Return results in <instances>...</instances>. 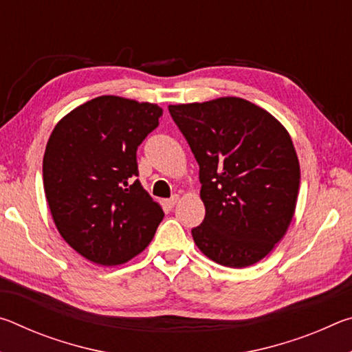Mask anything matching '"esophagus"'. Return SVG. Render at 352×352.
Listing matches in <instances>:
<instances>
[{
    "instance_id": "34e87169",
    "label": "esophagus",
    "mask_w": 352,
    "mask_h": 352,
    "mask_svg": "<svg viewBox=\"0 0 352 352\" xmlns=\"http://www.w3.org/2000/svg\"><path fill=\"white\" fill-rule=\"evenodd\" d=\"M177 201H178V195H172L170 199H166L164 200V205L168 206V208H174L177 205Z\"/></svg>"
}]
</instances>
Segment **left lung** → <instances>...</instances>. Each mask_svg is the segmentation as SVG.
I'll use <instances>...</instances> for the list:
<instances>
[{
  "instance_id": "1",
  "label": "left lung",
  "mask_w": 352,
  "mask_h": 352,
  "mask_svg": "<svg viewBox=\"0 0 352 352\" xmlns=\"http://www.w3.org/2000/svg\"><path fill=\"white\" fill-rule=\"evenodd\" d=\"M200 166L205 219L192 230L206 258L231 269L264 259L295 214L300 162L287 130L242 98L169 105Z\"/></svg>"
}]
</instances>
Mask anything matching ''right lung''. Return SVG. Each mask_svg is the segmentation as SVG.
I'll use <instances>...</instances> for the list:
<instances>
[{"label": "right lung", "instance_id": "1", "mask_svg": "<svg viewBox=\"0 0 352 352\" xmlns=\"http://www.w3.org/2000/svg\"><path fill=\"white\" fill-rule=\"evenodd\" d=\"M163 109L99 96L65 115L47 140L43 186L58 233L94 264H126L153 239L164 217L138 180L136 148Z\"/></svg>", "mask_w": 352, "mask_h": 352}]
</instances>
